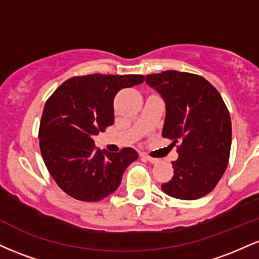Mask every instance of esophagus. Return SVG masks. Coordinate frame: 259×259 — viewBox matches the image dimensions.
Wrapping results in <instances>:
<instances>
[{"mask_svg": "<svg viewBox=\"0 0 259 259\" xmlns=\"http://www.w3.org/2000/svg\"><path fill=\"white\" fill-rule=\"evenodd\" d=\"M141 157H142V158H145L146 160H148V162H151V163H156V162H157L156 158H153V157L147 156V154H145V153H141Z\"/></svg>", "mask_w": 259, "mask_h": 259, "instance_id": "obj_1", "label": "esophagus"}]
</instances>
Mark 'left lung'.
Here are the masks:
<instances>
[{
  "instance_id": "8db88e82",
  "label": "left lung",
  "mask_w": 259,
  "mask_h": 259,
  "mask_svg": "<svg viewBox=\"0 0 259 259\" xmlns=\"http://www.w3.org/2000/svg\"><path fill=\"white\" fill-rule=\"evenodd\" d=\"M146 82L165 101L162 136L178 145L171 162L174 175L162 184L178 200H197L209 194L228 167L231 119L218 90L203 76L177 70L148 74Z\"/></svg>"
}]
</instances>
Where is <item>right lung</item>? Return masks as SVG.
Masks as SVG:
<instances>
[{"mask_svg":"<svg viewBox=\"0 0 259 259\" xmlns=\"http://www.w3.org/2000/svg\"><path fill=\"white\" fill-rule=\"evenodd\" d=\"M144 75L73 76L57 88L44 107L38 144L47 170L70 197L97 202L114 192L139 154L100 150L92 140L114 123L113 101L121 89L141 84Z\"/></svg>","mask_w":259,"mask_h":259,"instance_id":"add662e5","label":"right lung"}]
</instances>
